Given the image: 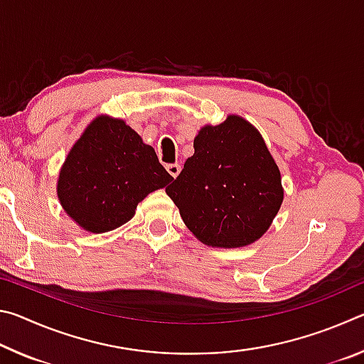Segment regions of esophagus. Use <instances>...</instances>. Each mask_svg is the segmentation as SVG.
<instances>
[{
	"label": "esophagus",
	"instance_id": "34e87169",
	"mask_svg": "<svg viewBox=\"0 0 364 364\" xmlns=\"http://www.w3.org/2000/svg\"><path fill=\"white\" fill-rule=\"evenodd\" d=\"M180 170H181L180 164H168V165H167V171H168V173H170L171 176H173V178L178 176V173H180Z\"/></svg>",
	"mask_w": 364,
	"mask_h": 364
}]
</instances>
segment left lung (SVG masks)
<instances>
[{
  "label": "left lung",
  "mask_w": 364,
  "mask_h": 364,
  "mask_svg": "<svg viewBox=\"0 0 364 364\" xmlns=\"http://www.w3.org/2000/svg\"><path fill=\"white\" fill-rule=\"evenodd\" d=\"M165 191L200 242L226 249L262 237L284 197L279 168L260 133L237 115L202 128L194 154Z\"/></svg>",
  "instance_id": "1"
}]
</instances>
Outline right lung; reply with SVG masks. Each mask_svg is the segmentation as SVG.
I'll use <instances>...</instances> for the list:
<instances>
[{"instance_id":"obj_1","label":"right lung","mask_w":364,"mask_h":364,"mask_svg":"<svg viewBox=\"0 0 364 364\" xmlns=\"http://www.w3.org/2000/svg\"><path fill=\"white\" fill-rule=\"evenodd\" d=\"M171 180L156 151L125 122L97 117L67 156L58 196L83 230L107 232L130 221L139 202Z\"/></svg>"}]
</instances>
